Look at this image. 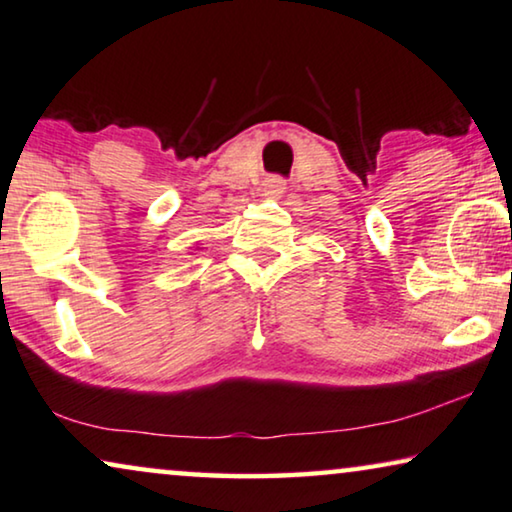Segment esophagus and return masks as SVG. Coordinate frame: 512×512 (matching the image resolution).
<instances>
[{
    "instance_id": "esophagus-1",
    "label": "esophagus",
    "mask_w": 512,
    "mask_h": 512,
    "mask_svg": "<svg viewBox=\"0 0 512 512\" xmlns=\"http://www.w3.org/2000/svg\"><path fill=\"white\" fill-rule=\"evenodd\" d=\"M284 189H286V182L281 180V177H268V180H265V191H268L270 196L284 194Z\"/></svg>"
}]
</instances>
